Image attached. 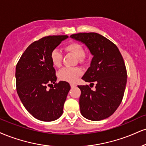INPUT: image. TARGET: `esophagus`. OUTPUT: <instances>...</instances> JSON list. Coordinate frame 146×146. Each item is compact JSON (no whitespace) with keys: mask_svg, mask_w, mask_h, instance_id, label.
I'll use <instances>...</instances> for the list:
<instances>
[{"mask_svg":"<svg viewBox=\"0 0 146 146\" xmlns=\"http://www.w3.org/2000/svg\"><path fill=\"white\" fill-rule=\"evenodd\" d=\"M70 85H71V88H74V87H75L76 86V84H70Z\"/></svg>","mask_w":146,"mask_h":146,"instance_id":"obj_1","label":"esophagus"}]
</instances>
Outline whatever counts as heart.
Instances as JSON below:
<instances>
[{"mask_svg":"<svg viewBox=\"0 0 146 146\" xmlns=\"http://www.w3.org/2000/svg\"><path fill=\"white\" fill-rule=\"evenodd\" d=\"M64 50L68 53L73 54L77 58L78 62L82 64L85 60V50L84 47L76 42H72L64 47ZM50 60L54 67L61 66L62 55L58 50H52L50 54ZM82 75V71L79 68H64L58 72L59 80L68 82H75Z\"/></svg>","mask_w":146,"mask_h":146,"instance_id":"1","label":"heart"}]
</instances>
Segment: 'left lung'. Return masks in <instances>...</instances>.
Listing matches in <instances>:
<instances>
[{
	"label": "left lung",
	"mask_w": 146,
	"mask_h": 146,
	"mask_svg": "<svg viewBox=\"0 0 146 146\" xmlns=\"http://www.w3.org/2000/svg\"><path fill=\"white\" fill-rule=\"evenodd\" d=\"M70 37L84 43L93 55L90 66L82 79L92 86L95 84L96 90L88 85L78 86L81 113L93 121L107 118L123 99L127 73L122 56L116 45L98 33H81Z\"/></svg>",
	"instance_id": "left-lung-1"
}]
</instances>
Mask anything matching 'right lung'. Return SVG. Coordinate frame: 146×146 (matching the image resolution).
Listing matches in <instances>:
<instances>
[{"mask_svg": "<svg viewBox=\"0 0 146 146\" xmlns=\"http://www.w3.org/2000/svg\"><path fill=\"white\" fill-rule=\"evenodd\" d=\"M66 38L67 35H53L33 42L16 65L17 94L26 110L39 120H56L63 113L71 86L64 81L56 82V70L51 62L50 54ZM50 85L52 88L47 90L46 86Z\"/></svg>", "mask_w": 146, "mask_h": 146, "instance_id": "1", "label": "right lung"}]
</instances>
